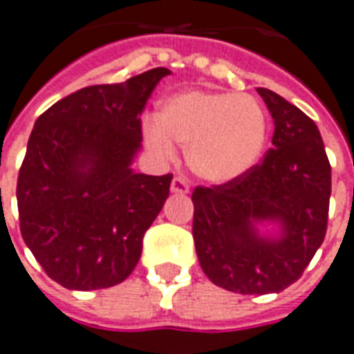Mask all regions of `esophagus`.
I'll use <instances>...</instances> for the list:
<instances>
[{"label": "esophagus", "instance_id": "esophagus-1", "mask_svg": "<svg viewBox=\"0 0 354 354\" xmlns=\"http://www.w3.org/2000/svg\"><path fill=\"white\" fill-rule=\"evenodd\" d=\"M170 191L176 193V195H187L189 193V184H187V180H184V178L176 176L172 180V184H170Z\"/></svg>", "mask_w": 354, "mask_h": 354}]
</instances>
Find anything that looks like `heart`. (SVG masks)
<instances>
[{"label": "heart", "mask_w": 354, "mask_h": 354, "mask_svg": "<svg viewBox=\"0 0 354 354\" xmlns=\"http://www.w3.org/2000/svg\"><path fill=\"white\" fill-rule=\"evenodd\" d=\"M146 148L169 161L185 146L193 174L223 185L245 176L266 148L268 120L255 97L232 91L187 90L165 97L142 129Z\"/></svg>", "instance_id": "b5f03b06"}]
</instances>
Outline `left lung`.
Instances as JSON below:
<instances>
[{
  "mask_svg": "<svg viewBox=\"0 0 354 354\" xmlns=\"http://www.w3.org/2000/svg\"><path fill=\"white\" fill-rule=\"evenodd\" d=\"M274 120L272 148L245 176L193 191V238L212 283L240 295L287 289L326 234L330 163L315 122L257 88Z\"/></svg>",
  "mask_w": 354,
  "mask_h": 354,
  "instance_id": "obj_1",
  "label": "left lung"
}]
</instances>
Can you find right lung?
<instances>
[{
    "label": "right lung",
    "instance_id": "add662e5",
    "mask_svg": "<svg viewBox=\"0 0 354 354\" xmlns=\"http://www.w3.org/2000/svg\"><path fill=\"white\" fill-rule=\"evenodd\" d=\"M167 75L157 67L82 88L33 125L17 185L20 232L65 289H106L137 266L172 174L148 176L131 165L142 148L138 116Z\"/></svg>",
    "mask_w": 354,
    "mask_h": 354
}]
</instances>
